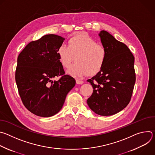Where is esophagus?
Instances as JSON below:
<instances>
[{
    "label": "esophagus",
    "instance_id": "esophagus-1",
    "mask_svg": "<svg viewBox=\"0 0 155 155\" xmlns=\"http://www.w3.org/2000/svg\"><path fill=\"white\" fill-rule=\"evenodd\" d=\"M76 83H77V84H81L83 83V81L80 80H79V79H77V80H76Z\"/></svg>",
    "mask_w": 155,
    "mask_h": 155
}]
</instances>
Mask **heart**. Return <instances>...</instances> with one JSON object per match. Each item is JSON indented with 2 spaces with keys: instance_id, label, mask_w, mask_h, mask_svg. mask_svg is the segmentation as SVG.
<instances>
[{
  "instance_id": "1",
  "label": "heart",
  "mask_w": 155,
  "mask_h": 155,
  "mask_svg": "<svg viewBox=\"0 0 155 155\" xmlns=\"http://www.w3.org/2000/svg\"><path fill=\"white\" fill-rule=\"evenodd\" d=\"M59 61L65 68H69L75 57L76 63L68 73L78 77L97 74L107 59L105 48L85 33L77 34L68 41V46L60 45L57 50Z\"/></svg>"
}]
</instances>
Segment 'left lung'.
<instances>
[{"mask_svg":"<svg viewBox=\"0 0 155 155\" xmlns=\"http://www.w3.org/2000/svg\"><path fill=\"white\" fill-rule=\"evenodd\" d=\"M107 50V59L102 69L91 79L92 95L87 104L101 116L118 113L129 103L136 82L134 57L124 43L105 31L99 34Z\"/></svg>","mask_w":155,"mask_h":155,"instance_id":"8db88e82","label":"left lung"}]
</instances>
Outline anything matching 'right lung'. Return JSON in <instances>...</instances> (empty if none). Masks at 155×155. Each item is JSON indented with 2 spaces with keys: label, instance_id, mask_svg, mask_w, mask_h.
<instances>
[{
  "label": "right lung",
  "instance_id": "obj_1",
  "mask_svg": "<svg viewBox=\"0 0 155 155\" xmlns=\"http://www.w3.org/2000/svg\"><path fill=\"white\" fill-rule=\"evenodd\" d=\"M64 40L57 35H45L29 43L18 57V93L25 107L35 115L50 117L58 113L75 85L73 77L65 75L57 53ZM59 76V81L52 80Z\"/></svg>",
  "mask_w": 155,
  "mask_h": 155
}]
</instances>
